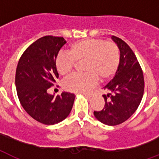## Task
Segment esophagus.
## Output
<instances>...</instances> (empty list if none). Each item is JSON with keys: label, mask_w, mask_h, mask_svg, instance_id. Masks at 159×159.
Instances as JSON below:
<instances>
[{"label": "esophagus", "mask_w": 159, "mask_h": 159, "mask_svg": "<svg viewBox=\"0 0 159 159\" xmlns=\"http://www.w3.org/2000/svg\"><path fill=\"white\" fill-rule=\"evenodd\" d=\"M83 95L87 96V97H91V96H92V93H91V92H83Z\"/></svg>", "instance_id": "obj_1"}]
</instances>
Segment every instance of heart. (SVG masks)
<instances>
[{"mask_svg":"<svg viewBox=\"0 0 159 159\" xmlns=\"http://www.w3.org/2000/svg\"><path fill=\"white\" fill-rule=\"evenodd\" d=\"M120 52L116 43L102 39H85L69 46L67 53H60L55 58L58 74L67 77L74 68L75 62L82 63L83 74L72 75L63 82V88L71 92H82L97 84L98 78L105 82L118 70Z\"/></svg>","mask_w":159,"mask_h":159,"instance_id":"heart-1","label":"heart"}]
</instances>
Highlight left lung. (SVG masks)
I'll return each instance as SVG.
<instances>
[{"mask_svg":"<svg viewBox=\"0 0 159 159\" xmlns=\"http://www.w3.org/2000/svg\"><path fill=\"white\" fill-rule=\"evenodd\" d=\"M120 52V61L115 77L103 88L105 106L94 116L107 125H117L127 120L138 109L144 91V79L135 54L119 37H112Z\"/></svg>","mask_w":159,"mask_h":159,"instance_id":"left-lung-1","label":"left lung"}]
</instances>
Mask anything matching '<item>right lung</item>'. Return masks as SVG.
I'll list each match as a JSON object with an SVG mask.
<instances>
[{"label": "right lung", "mask_w": 159, "mask_h": 159, "mask_svg": "<svg viewBox=\"0 0 159 159\" xmlns=\"http://www.w3.org/2000/svg\"><path fill=\"white\" fill-rule=\"evenodd\" d=\"M65 43L62 37L39 38L22 53L16 67V92L21 106L32 118L44 125H54L67 118L74 102L73 93L62 92L54 97L47 92L58 78L55 58Z\"/></svg>", "instance_id": "1"}]
</instances>
